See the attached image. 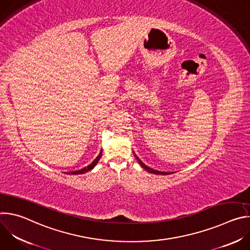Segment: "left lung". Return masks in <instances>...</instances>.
<instances>
[{
	"label": "left lung",
	"mask_w": 250,
	"mask_h": 250,
	"mask_svg": "<svg viewBox=\"0 0 250 250\" xmlns=\"http://www.w3.org/2000/svg\"><path fill=\"white\" fill-rule=\"evenodd\" d=\"M134 156H135V158H136V160L138 161V163L144 167L146 171H148L149 173H153V174H157V175H168V174H171V173H173V172H164V171H158V170H154V169H152V168H150V167H148L147 165H146L144 162H142L135 154H134Z\"/></svg>",
	"instance_id": "left-lung-1"
}]
</instances>
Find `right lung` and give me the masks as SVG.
Wrapping results in <instances>:
<instances>
[{
    "label": "right lung",
    "mask_w": 250,
    "mask_h": 250,
    "mask_svg": "<svg viewBox=\"0 0 250 250\" xmlns=\"http://www.w3.org/2000/svg\"><path fill=\"white\" fill-rule=\"evenodd\" d=\"M101 156H102V150H101V152L99 153V155L95 158V160H94L91 164H89L88 166H86V167H84V168H82V169H80V170H76V171H72V172H68V173H69V174H72V175H78V174H84V173H86V172H88V171H91V170L97 165V163L99 162Z\"/></svg>",
    "instance_id": "add662e5"
}]
</instances>
